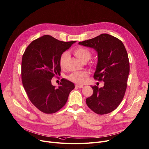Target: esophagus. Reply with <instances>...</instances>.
Returning <instances> with one entry per match:
<instances>
[{
  "label": "esophagus",
  "instance_id": "esophagus-1",
  "mask_svg": "<svg viewBox=\"0 0 149 149\" xmlns=\"http://www.w3.org/2000/svg\"><path fill=\"white\" fill-rule=\"evenodd\" d=\"M75 87L77 88H82L83 86H82V85H79V84H76Z\"/></svg>",
  "mask_w": 149,
  "mask_h": 149
}]
</instances>
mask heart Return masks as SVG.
<instances>
[{"instance_id": "1", "label": "heart", "mask_w": 149, "mask_h": 149, "mask_svg": "<svg viewBox=\"0 0 149 149\" xmlns=\"http://www.w3.org/2000/svg\"><path fill=\"white\" fill-rule=\"evenodd\" d=\"M72 52L81 62L88 61L91 57V52L87 48L83 47H79L75 48ZM68 56V54L67 52H63L61 54L59 58V65L61 67L63 68L64 67ZM87 77V74L86 72H74L68 77V79L75 83L82 84L84 82L85 78Z\"/></svg>"}]
</instances>
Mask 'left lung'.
<instances>
[{"label": "left lung", "instance_id": "left-lung-1", "mask_svg": "<svg viewBox=\"0 0 149 149\" xmlns=\"http://www.w3.org/2000/svg\"><path fill=\"white\" fill-rule=\"evenodd\" d=\"M78 44L97 52L98 63L94 78L104 82L103 87L91 86L93 94L86 99L87 105L98 114L110 113L122 101L127 86L130 63L125 48L119 39L107 33Z\"/></svg>", "mask_w": 149, "mask_h": 149}]
</instances>
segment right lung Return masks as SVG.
<instances>
[{"label":"right lung","mask_w":149,"mask_h":149,"mask_svg":"<svg viewBox=\"0 0 149 149\" xmlns=\"http://www.w3.org/2000/svg\"><path fill=\"white\" fill-rule=\"evenodd\" d=\"M75 41L63 42L46 35L28 46L22 59L21 77L23 86L31 102L46 114L57 112L64 106L74 84L65 79L55 88L53 77L61 72L59 58Z\"/></svg>","instance_id":"obj_1"}]
</instances>
